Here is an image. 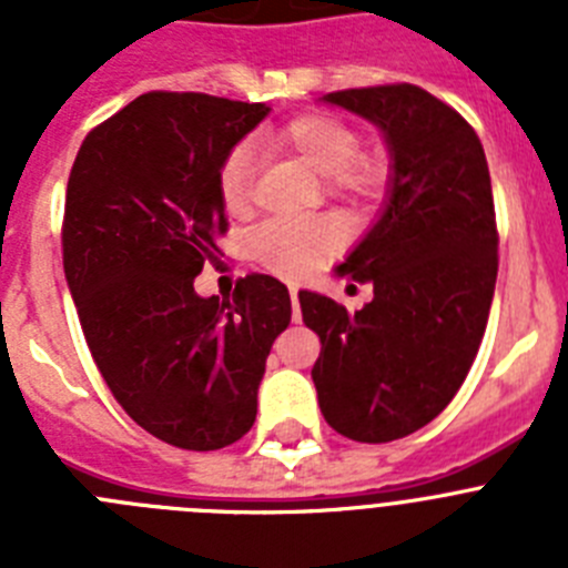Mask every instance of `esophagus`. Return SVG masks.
<instances>
[{
  "label": "esophagus",
  "mask_w": 568,
  "mask_h": 568,
  "mask_svg": "<svg viewBox=\"0 0 568 568\" xmlns=\"http://www.w3.org/2000/svg\"><path fill=\"white\" fill-rule=\"evenodd\" d=\"M290 301H293V318L301 321V304H298V287H290Z\"/></svg>",
  "instance_id": "obj_1"
}]
</instances>
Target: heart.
Returning a JSON list of instances; mask_svg holds the SVG:
<instances>
[{
  "instance_id": "heart-1",
  "label": "heart",
  "mask_w": 568,
  "mask_h": 568,
  "mask_svg": "<svg viewBox=\"0 0 568 568\" xmlns=\"http://www.w3.org/2000/svg\"><path fill=\"white\" fill-rule=\"evenodd\" d=\"M275 142L324 173L333 193L346 199H375L384 190L386 164L378 155L355 150L358 135L338 115H298L275 133ZM255 173H258V153L250 142L235 144L224 155L219 168V193L230 213H244L253 204ZM335 247H338V227L324 215L273 219L255 227L247 239L250 255L287 278L313 273L335 253Z\"/></svg>"
}]
</instances>
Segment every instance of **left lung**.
Masks as SVG:
<instances>
[{
  "label": "left lung",
  "instance_id": "8db88e82",
  "mask_svg": "<svg viewBox=\"0 0 568 568\" xmlns=\"http://www.w3.org/2000/svg\"><path fill=\"white\" fill-rule=\"evenodd\" d=\"M384 133V210L335 267L373 284L358 313L301 290L321 338V415L344 438L386 444L438 418L478 355L498 278V227L484 144L464 115L415 84L327 93ZM353 287V284H349Z\"/></svg>",
  "mask_w": 568,
  "mask_h": 568
}]
</instances>
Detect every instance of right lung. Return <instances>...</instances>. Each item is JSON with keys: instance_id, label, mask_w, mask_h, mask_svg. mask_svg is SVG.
Masks as SVG:
<instances>
[{"instance_id": "right-lung-1", "label": "right lung", "mask_w": 568, "mask_h": 568, "mask_svg": "<svg viewBox=\"0 0 568 568\" xmlns=\"http://www.w3.org/2000/svg\"><path fill=\"white\" fill-rule=\"evenodd\" d=\"M267 104L153 90L93 128L64 199V278L124 413L164 444L210 453L250 433L290 293L253 273L195 293L227 233L219 168Z\"/></svg>"}]
</instances>
